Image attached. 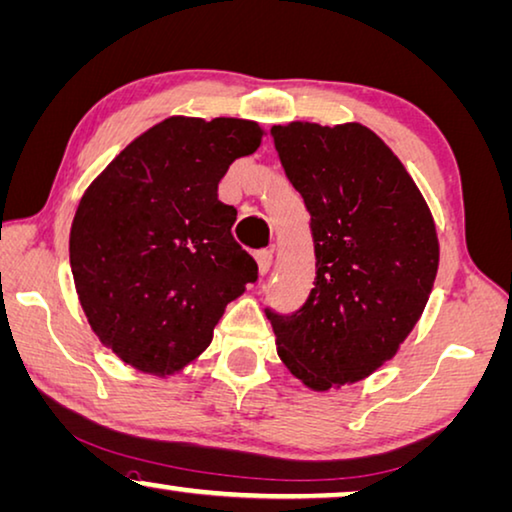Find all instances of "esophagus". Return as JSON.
I'll return each mask as SVG.
<instances>
[{
	"instance_id": "1",
	"label": "esophagus",
	"mask_w": 512,
	"mask_h": 512,
	"mask_svg": "<svg viewBox=\"0 0 512 512\" xmlns=\"http://www.w3.org/2000/svg\"><path fill=\"white\" fill-rule=\"evenodd\" d=\"M255 259H257V266H259V275L269 273L271 264H273V253H271V250H257Z\"/></svg>"
}]
</instances>
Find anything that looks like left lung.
I'll return each mask as SVG.
<instances>
[{"instance_id":"8db88e82","label":"left lung","mask_w":512,"mask_h":512,"mask_svg":"<svg viewBox=\"0 0 512 512\" xmlns=\"http://www.w3.org/2000/svg\"><path fill=\"white\" fill-rule=\"evenodd\" d=\"M287 180L310 212L314 289L266 307L278 355L307 387L358 383L399 351L431 296L433 216L394 152L358 123L273 125Z\"/></svg>"}]
</instances>
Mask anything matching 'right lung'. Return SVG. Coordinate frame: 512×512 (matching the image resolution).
Wrapping results in <instances>:
<instances>
[{
  "label": "right lung",
  "mask_w": 512,
  "mask_h": 512,
  "mask_svg": "<svg viewBox=\"0 0 512 512\" xmlns=\"http://www.w3.org/2000/svg\"><path fill=\"white\" fill-rule=\"evenodd\" d=\"M264 129L239 118H166L88 186L70 230L72 278L95 335L145 373L180 371L212 344L225 305L257 280L218 200Z\"/></svg>",
  "instance_id": "1"
}]
</instances>
